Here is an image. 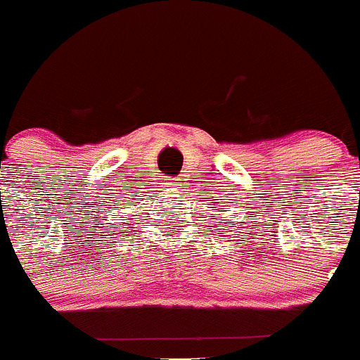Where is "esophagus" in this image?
Listing matches in <instances>:
<instances>
[{
	"instance_id": "esophagus-1",
	"label": "esophagus",
	"mask_w": 360,
	"mask_h": 360,
	"mask_svg": "<svg viewBox=\"0 0 360 360\" xmlns=\"http://www.w3.org/2000/svg\"><path fill=\"white\" fill-rule=\"evenodd\" d=\"M182 180H184V178H180V176H178V178H171L169 182H167V186H169V187H176V186H180V182H182Z\"/></svg>"
}]
</instances>
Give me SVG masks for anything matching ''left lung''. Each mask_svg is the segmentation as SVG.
I'll use <instances>...</instances> for the list:
<instances>
[{
  "instance_id": "obj_1",
  "label": "left lung",
  "mask_w": 360,
  "mask_h": 360,
  "mask_svg": "<svg viewBox=\"0 0 360 360\" xmlns=\"http://www.w3.org/2000/svg\"><path fill=\"white\" fill-rule=\"evenodd\" d=\"M218 224H219V221H218ZM224 225H225V221H221V224H219V227H224ZM232 225H234V224H232ZM225 231H227V229H225ZM221 234H224V232H221Z\"/></svg>"
}]
</instances>
